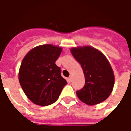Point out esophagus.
Wrapping results in <instances>:
<instances>
[{
  "label": "esophagus",
  "mask_w": 131,
  "mask_h": 131,
  "mask_svg": "<svg viewBox=\"0 0 131 131\" xmlns=\"http://www.w3.org/2000/svg\"><path fill=\"white\" fill-rule=\"evenodd\" d=\"M71 81H72V78H71V77H69L68 78V82L69 83H71Z\"/></svg>",
  "instance_id": "esophagus-1"
}]
</instances>
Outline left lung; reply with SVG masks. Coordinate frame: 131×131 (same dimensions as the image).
Wrapping results in <instances>:
<instances>
[{"instance_id": "obj_1", "label": "left lung", "mask_w": 131, "mask_h": 131, "mask_svg": "<svg viewBox=\"0 0 131 131\" xmlns=\"http://www.w3.org/2000/svg\"><path fill=\"white\" fill-rule=\"evenodd\" d=\"M71 52L85 75V85L77 91L79 99L88 105L104 101L114 85V72L106 57L91 46L73 48Z\"/></svg>"}]
</instances>
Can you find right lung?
<instances>
[{
    "instance_id": "obj_1",
    "label": "right lung",
    "mask_w": 131,
    "mask_h": 131,
    "mask_svg": "<svg viewBox=\"0 0 131 131\" xmlns=\"http://www.w3.org/2000/svg\"><path fill=\"white\" fill-rule=\"evenodd\" d=\"M62 48L50 44L31 50L24 57L19 81L24 93L34 104L48 106L57 101L64 85L61 69L55 64Z\"/></svg>"
}]
</instances>
